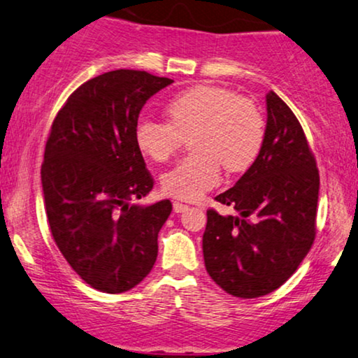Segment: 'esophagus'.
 Returning <instances> with one entry per match:
<instances>
[{
    "instance_id": "34e87169",
    "label": "esophagus",
    "mask_w": 358,
    "mask_h": 358,
    "mask_svg": "<svg viewBox=\"0 0 358 358\" xmlns=\"http://www.w3.org/2000/svg\"><path fill=\"white\" fill-rule=\"evenodd\" d=\"M188 210V205H183V203H180V201H175L173 203V211L175 213H183V211H187Z\"/></svg>"
}]
</instances>
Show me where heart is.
Returning a JSON list of instances; mask_svg holds the SVG:
<instances>
[{
	"mask_svg": "<svg viewBox=\"0 0 358 358\" xmlns=\"http://www.w3.org/2000/svg\"><path fill=\"white\" fill-rule=\"evenodd\" d=\"M169 124L138 120L135 145L143 157L166 162L183 138H189L193 155L166 171L162 188L170 196L196 201L221 180V164L231 173L255 164L266 138V120L251 99L231 89L200 84L176 94L166 103Z\"/></svg>",
	"mask_w": 358,
	"mask_h": 358,
	"instance_id": "heart-1",
	"label": "heart"
}]
</instances>
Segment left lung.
<instances>
[{"mask_svg": "<svg viewBox=\"0 0 358 358\" xmlns=\"http://www.w3.org/2000/svg\"><path fill=\"white\" fill-rule=\"evenodd\" d=\"M259 155L233 188L215 198L238 216L208 210L203 256L218 286L243 299L266 296L299 268L315 239L319 170L306 134L273 90Z\"/></svg>", "mask_w": 358, "mask_h": 358, "instance_id": "obj_1", "label": "left lung"}]
</instances>
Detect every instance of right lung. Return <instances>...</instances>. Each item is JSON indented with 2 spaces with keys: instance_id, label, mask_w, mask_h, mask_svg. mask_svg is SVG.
<instances>
[{
  "instance_id": "1",
  "label": "right lung",
  "mask_w": 358,
  "mask_h": 358,
  "mask_svg": "<svg viewBox=\"0 0 358 358\" xmlns=\"http://www.w3.org/2000/svg\"><path fill=\"white\" fill-rule=\"evenodd\" d=\"M171 83L145 71L106 72L76 89L52 122L41 166L49 229L71 268L101 292L135 287L157 261L171 203H130L155 183L134 129L148 99Z\"/></svg>"
}]
</instances>
